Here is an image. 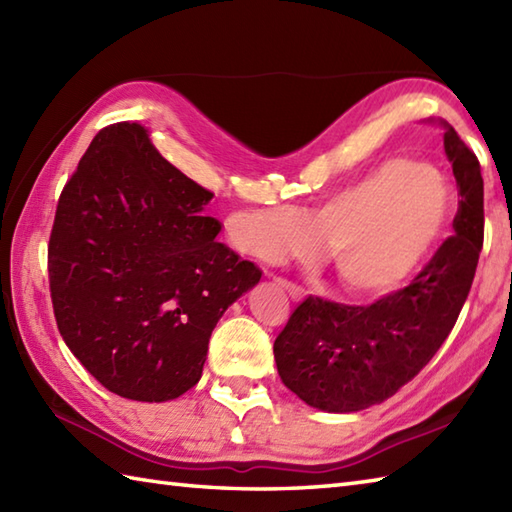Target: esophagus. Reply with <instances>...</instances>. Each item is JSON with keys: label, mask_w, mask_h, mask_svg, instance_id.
<instances>
[{"label": "esophagus", "mask_w": 512, "mask_h": 512, "mask_svg": "<svg viewBox=\"0 0 512 512\" xmlns=\"http://www.w3.org/2000/svg\"><path fill=\"white\" fill-rule=\"evenodd\" d=\"M273 281H275L277 286H281V288H284V290L288 292V297H290V299L299 301V299H303V295H306V292H303V288H301V286L292 284V281H288L286 277H273Z\"/></svg>", "instance_id": "34e87169"}]
</instances>
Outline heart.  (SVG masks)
I'll list each match as a JSON object with an SVG mask.
<instances>
[{
	"label": "heart",
	"instance_id": "1",
	"mask_svg": "<svg viewBox=\"0 0 512 512\" xmlns=\"http://www.w3.org/2000/svg\"><path fill=\"white\" fill-rule=\"evenodd\" d=\"M451 209L453 189L436 167L389 158L303 217L286 206L259 211L255 244L264 255H306L319 242L347 290L376 297L418 273Z\"/></svg>",
	"mask_w": 512,
	"mask_h": 512
}]
</instances>
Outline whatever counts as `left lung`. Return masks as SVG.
Instances as JSON below:
<instances>
[{
	"label": "left lung",
	"mask_w": 512,
	"mask_h": 512,
	"mask_svg": "<svg viewBox=\"0 0 512 512\" xmlns=\"http://www.w3.org/2000/svg\"><path fill=\"white\" fill-rule=\"evenodd\" d=\"M444 127L460 193L455 233L409 286L367 306L310 295L275 339L281 383L310 407L350 413L391 398L431 361L460 317L484 242V180L477 156Z\"/></svg>",
	"instance_id": "1"
}]
</instances>
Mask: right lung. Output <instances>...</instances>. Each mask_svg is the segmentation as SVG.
<instances>
[{"label":"right lung","mask_w":512,"mask_h":512,"mask_svg":"<svg viewBox=\"0 0 512 512\" xmlns=\"http://www.w3.org/2000/svg\"><path fill=\"white\" fill-rule=\"evenodd\" d=\"M211 198L127 121L103 127L65 182L48 244L54 319L118 396L189 391L215 323L262 277L215 239L222 224L202 215Z\"/></svg>","instance_id":"1"}]
</instances>
